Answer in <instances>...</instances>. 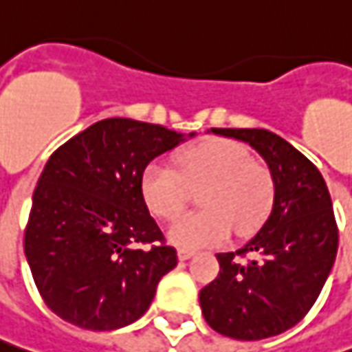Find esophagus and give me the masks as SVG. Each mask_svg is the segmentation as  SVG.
I'll return each mask as SVG.
<instances>
[{"instance_id": "1", "label": "esophagus", "mask_w": 352, "mask_h": 352, "mask_svg": "<svg viewBox=\"0 0 352 352\" xmlns=\"http://www.w3.org/2000/svg\"><path fill=\"white\" fill-rule=\"evenodd\" d=\"M177 255H179V261H188L195 255V251H190V249H179Z\"/></svg>"}]
</instances>
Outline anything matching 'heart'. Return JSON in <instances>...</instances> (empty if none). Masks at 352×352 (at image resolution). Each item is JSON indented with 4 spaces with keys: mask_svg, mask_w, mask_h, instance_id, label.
Instances as JSON below:
<instances>
[{
    "mask_svg": "<svg viewBox=\"0 0 352 352\" xmlns=\"http://www.w3.org/2000/svg\"><path fill=\"white\" fill-rule=\"evenodd\" d=\"M142 197L155 216L171 220L200 192L204 210L179 216L167 237L181 249L214 248L232 236H249L271 212L274 185L271 173L245 146L234 140H208L179 155V169L152 162L142 173Z\"/></svg>",
    "mask_w": 352,
    "mask_h": 352,
    "instance_id": "heart-1",
    "label": "heart"
}]
</instances>
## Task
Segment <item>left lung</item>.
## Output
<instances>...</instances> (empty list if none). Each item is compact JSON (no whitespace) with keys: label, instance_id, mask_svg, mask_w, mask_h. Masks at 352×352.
<instances>
[{"label":"left lung","instance_id":"obj_1","mask_svg":"<svg viewBox=\"0 0 352 352\" xmlns=\"http://www.w3.org/2000/svg\"><path fill=\"white\" fill-rule=\"evenodd\" d=\"M210 130L249 144L273 177L269 218L236 253L216 255L220 273L199 296L214 331L259 341L294 327L320 296L339 243L333 204L320 169L285 138L265 128Z\"/></svg>","mask_w":352,"mask_h":352}]
</instances>
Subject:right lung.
I'll list each match as a JSON object with an SVG mask.
<instances>
[{
	"mask_svg": "<svg viewBox=\"0 0 352 352\" xmlns=\"http://www.w3.org/2000/svg\"><path fill=\"white\" fill-rule=\"evenodd\" d=\"M192 136L104 118L50 155L32 195L25 257L56 316L111 331L146 314L157 283L177 267V251L164 243L140 181L152 160Z\"/></svg>",
	"mask_w": 352,
	"mask_h": 352,
	"instance_id": "obj_1",
	"label": "right lung"
}]
</instances>
